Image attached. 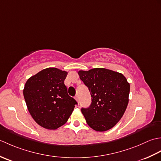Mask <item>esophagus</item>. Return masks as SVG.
<instances>
[{
  "mask_svg": "<svg viewBox=\"0 0 161 161\" xmlns=\"http://www.w3.org/2000/svg\"><path fill=\"white\" fill-rule=\"evenodd\" d=\"M75 100H76L77 102L79 103V96L78 95H76V96H75Z\"/></svg>",
  "mask_w": 161,
  "mask_h": 161,
  "instance_id": "obj_1",
  "label": "esophagus"
}]
</instances>
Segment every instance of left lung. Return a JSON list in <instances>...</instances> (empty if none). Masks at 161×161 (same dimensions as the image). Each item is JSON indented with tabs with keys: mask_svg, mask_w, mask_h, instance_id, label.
<instances>
[{
	"mask_svg": "<svg viewBox=\"0 0 161 161\" xmlns=\"http://www.w3.org/2000/svg\"><path fill=\"white\" fill-rule=\"evenodd\" d=\"M78 74L91 95L89 107L81 108L87 124L97 131L114 127L128 105L130 85L126 79L121 73L100 68Z\"/></svg>",
	"mask_w": 161,
	"mask_h": 161,
	"instance_id": "1",
	"label": "left lung"
}]
</instances>
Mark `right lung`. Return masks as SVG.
Instances as JSON below:
<instances>
[{
	"label": "right lung",
	"instance_id": "1",
	"mask_svg": "<svg viewBox=\"0 0 161 161\" xmlns=\"http://www.w3.org/2000/svg\"><path fill=\"white\" fill-rule=\"evenodd\" d=\"M67 72L55 68L43 69L26 81L23 95L27 107L37 124L56 129L66 123L77 101L68 94L64 80Z\"/></svg>",
	"mask_w": 161,
	"mask_h": 161
}]
</instances>
